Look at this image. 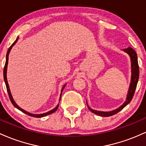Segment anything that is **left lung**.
Returning a JSON list of instances; mask_svg holds the SVG:
<instances>
[{"mask_svg": "<svg viewBox=\"0 0 146 146\" xmlns=\"http://www.w3.org/2000/svg\"><path fill=\"white\" fill-rule=\"evenodd\" d=\"M123 51L125 52V53H127V54L130 56L131 61V81L130 83V86H129L128 92H127L126 100L125 102H124L120 107L112 111H110V112H103V111L94 110L90 108L89 106H88V103H87V106H88L90 110L92 112L97 114V115L101 116V117H110V116L114 115V114L119 112V111L121 110L122 109H123L127 104H130V102L132 101V98H133L136 88H137V83H138L139 81V68L138 64V59H137V53H136V52L132 48V47H127V48L126 49H123Z\"/></svg>", "mask_w": 146, "mask_h": 146, "instance_id": "obj_1", "label": "left lung"}]
</instances>
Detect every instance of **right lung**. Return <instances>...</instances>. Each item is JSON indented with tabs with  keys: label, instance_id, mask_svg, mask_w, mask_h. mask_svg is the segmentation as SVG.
Segmentation results:
<instances>
[{
	"label": "right lung",
	"instance_id": "obj_1",
	"mask_svg": "<svg viewBox=\"0 0 146 146\" xmlns=\"http://www.w3.org/2000/svg\"><path fill=\"white\" fill-rule=\"evenodd\" d=\"M18 39H19V37L16 38V40L14 42V43L12 44V45H11L10 47H9V49H8L7 50V54H6V62H5V68H4V70H3V76H4V81H5V85H6V88H7V92H8V94H9V99H10L11 104H13V106H14V107L16 108L18 110H21V112H23L25 114H27V115L29 116H31V117H36V118H41V117H45V116L47 115H49V114H52V113H54V112L56 111V110L58 109V105H57L56 106V108H54V109H52V110L49 111V112H45V113H43V114H32V113H30L29 112H27V111H25V110L22 109L21 108L19 107V106H18L17 104H16V102L14 101V99H13L12 97V95L11 94V92H10V89H9V84H8V82H7V65H8V59H9V53H10V51L11 50V48H12L13 46H14V45L16 43V42L18 41ZM66 86V84H65L64 86H63V88H62V90H61V92H60V99H59V101H60V98H61V94H62V92H63V89H64L65 86Z\"/></svg>",
	"mask_w": 146,
	"mask_h": 146
}]
</instances>
